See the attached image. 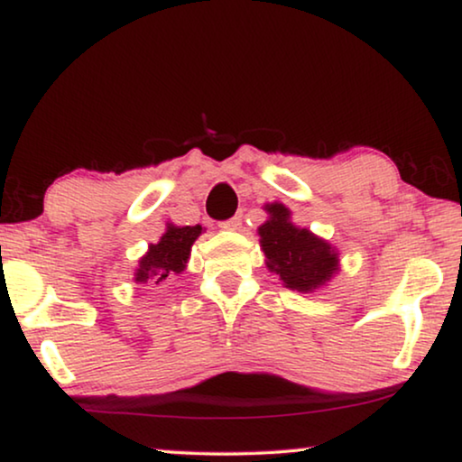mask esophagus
I'll return each mask as SVG.
<instances>
[{
	"mask_svg": "<svg viewBox=\"0 0 462 462\" xmlns=\"http://www.w3.org/2000/svg\"><path fill=\"white\" fill-rule=\"evenodd\" d=\"M219 226L226 230H240V226H243V216H234L230 219H226V222H222Z\"/></svg>",
	"mask_w": 462,
	"mask_h": 462,
	"instance_id": "34e87169",
	"label": "esophagus"
}]
</instances>
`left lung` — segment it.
I'll list each match as a JSON object with an SVG mask.
<instances>
[{
	"mask_svg": "<svg viewBox=\"0 0 462 462\" xmlns=\"http://www.w3.org/2000/svg\"><path fill=\"white\" fill-rule=\"evenodd\" d=\"M265 209L270 219L259 228V236L267 267L292 291L313 292L326 286L338 270V253L307 228H297L291 222V211L282 203H272Z\"/></svg>",
	"mask_w": 462,
	"mask_h": 462,
	"instance_id": "left-lung-1",
	"label": "left lung"
}]
</instances>
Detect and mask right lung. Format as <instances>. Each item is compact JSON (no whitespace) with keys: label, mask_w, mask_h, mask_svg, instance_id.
<instances>
[{"label":"right lung","mask_w":462,"mask_h":462,"mask_svg":"<svg viewBox=\"0 0 462 462\" xmlns=\"http://www.w3.org/2000/svg\"><path fill=\"white\" fill-rule=\"evenodd\" d=\"M201 226H168V230L157 245L149 246V253L139 261L134 280L139 284H162L170 275L180 273L187 267V259L190 254V246L195 243Z\"/></svg>","instance_id":"1"}]
</instances>
